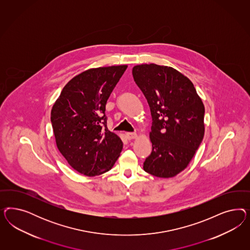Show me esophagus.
I'll return each mask as SVG.
<instances>
[{"mask_svg": "<svg viewBox=\"0 0 250 250\" xmlns=\"http://www.w3.org/2000/svg\"><path fill=\"white\" fill-rule=\"evenodd\" d=\"M136 136H137V135H136V133H126V138L128 140L135 139V138H136Z\"/></svg>", "mask_w": 250, "mask_h": 250, "instance_id": "34e87169", "label": "esophagus"}]
</instances>
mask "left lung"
<instances>
[{"label": "left lung", "mask_w": 250, "mask_h": 250, "mask_svg": "<svg viewBox=\"0 0 250 250\" xmlns=\"http://www.w3.org/2000/svg\"><path fill=\"white\" fill-rule=\"evenodd\" d=\"M134 80L152 116L151 154L145 171L159 178L179 174L193 158L205 135V106L192 83L175 68L137 65Z\"/></svg>", "instance_id": "obj_1"}]
</instances>
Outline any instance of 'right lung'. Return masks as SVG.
Returning <instances> with one entry per match:
<instances>
[{
    "label": "right lung",
    "mask_w": 250,
    "mask_h": 250,
    "mask_svg": "<svg viewBox=\"0 0 250 250\" xmlns=\"http://www.w3.org/2000/svg\"><path fill=\"white\" fill-rule=\"evenodd\" d=\"M126 65L91 68L70 80L51 110L56 143L78 172L97 176L110 170L123 149L107 128L105 106Z\"/></svg>",
    "instance_id": "add662e5"
}]
</instances>
